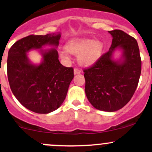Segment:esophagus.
I'll return each instance as SVG.
<instances>
[{"label": "esophagus", "instance_id": "esophagus-1", "mask_svg": "<svg viewBox=\"0 0 152 152\" xmlns=\"http://www.w3.org/2000/svg\"><path fill=\"white\" fill-rule=\"evenodd\" d=\"M73 73H74L75 75L79 74L81 73V70L79 69V68H74V71H73Z\"/></svg>", "mask_w": 152, "mask_h": 152}]
</instances>
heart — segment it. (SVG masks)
<instances>
[{"mask_svg":"<svg viewBox=\"0 0 152 152\" xmlns=\"http://www.w3.org/2000/svg\"><path fill=\"white\" fill-rule=\"evenodd\" d=\"M66 50H61L60 56L63 59L69 60L68 52L78 55V61L81 65L89 66L98 61L102 54L104 44L101 40L91 38H76L71 39L66 44Z\"/></svg>","mask_w":152,"mask_h":152,"instance_id":"obj_1","label":"heart"}]
</instances>
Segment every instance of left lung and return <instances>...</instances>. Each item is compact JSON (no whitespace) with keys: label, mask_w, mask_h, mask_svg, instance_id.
<instances>
[{"label":"left lung","mask_w":152,"mask_h":152,"mask_svg":"<svg viewBox=\"0 0 152 152\" xmlns=\"http://www.w3.org/2000/svg\"><path fill=\"white\" fill-rule=\"evenodd\" d=\"M113 37L109 51L94 66L84 70L85 93L91 105L99 110L115 112L131 100L137 88L141 60L137 41L119 29L109 31ZM116 49L122 54L114 59Z\"/></svg>","instance_id":"1"}]
</instances>
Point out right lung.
Segmentation results:
<instances>
[{"mask_svg": "<svg viewBox=\"0 0 152 152\" xmlns=\"http://www.w3.org/2000/svg\"><path fill=\"white\" fill-rule=\"evenodd\" d=\"M61 37L60 32L32 34L16 42L8 51L10 87L18 101L34 113L48 114L59 108L74 76L73 68L65 67L58 60L56 48ZM47 45L53 48L42 50ZM32 49L41 50L43 59L39 64L28 59L27 53Z\"/></svg>", "mask_w": 152, "mask_h": 152, "instance_id": "add662e5", "label": "right lung"}]
</instances>
